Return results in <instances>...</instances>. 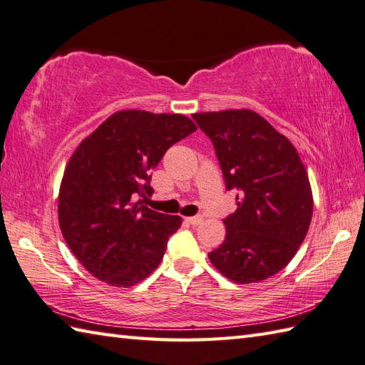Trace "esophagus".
Here are the masks:
<instances>
[{
  "label": "esophagus",
  "mask_w": 365,
  "mask_h": 365,
  "mask_svg": "<svg viewBox=\"0 0 365 365\" xmlns=\"http://www.w3.org/2000/svg\"><path fill=\"white\" fill-rule=\"evenodd\" d=\"M202 220H203L202 215H193V217H185V222H187V224H190V225L202 224Z\"/></svg>",
  "instance_id": "esophagus-1"
}]
</instances>
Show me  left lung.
<instances>
[{"label":"left lung","mask_w":365,"mask_h":365,"mask_svg":"<svg viewBox=\"0 0 365 365\" xmlns=\"http://www.w3.org/2000/svg\"><path fill=\"white\" fill-rule=\"evenodd\" d=\"M211 138L237 210L210 252L217 271L236 284H255L292 262L312 220L314 197L306 167L285 135L247 108L192 115Z\"/></svg>","instance_id":"obj_1"}]
</instances>
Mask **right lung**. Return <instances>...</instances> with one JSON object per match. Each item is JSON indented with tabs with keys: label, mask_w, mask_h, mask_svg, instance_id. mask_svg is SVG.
<instances>
[{
	"label": "right lung",
	"mask_w": 365,
	"mask_h": 365,
	"mask_svg": "<svg viewBox=\"0 0 365 365\" xmlns=\"http://www.w3.org/2000/svg\"><path fill=\"white\" fill-rule=\"evenodd\" d=\"M195 130L184 115L121 110L73 151L59 185V228L96 279L129 288L159 266L182 219L135 200L151 197V170L170 146Z\"/></svg>",
	"instance_id": "right-lung-1"
}]
</instances>
